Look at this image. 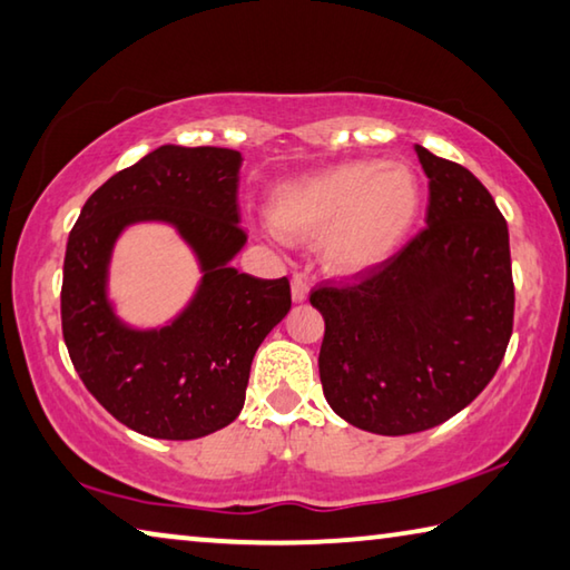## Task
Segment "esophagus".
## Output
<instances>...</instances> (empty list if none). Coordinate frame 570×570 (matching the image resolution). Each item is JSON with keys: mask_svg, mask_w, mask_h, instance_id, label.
Listing matches in <instances>:
<instances>
[{"mask_svg": "<svg viewBox=\"0 0 570 570\" xmlns=\"http://www.w3.org/2000/svg\"><path fill=\"white\" fill-rule=\"evenodd\" d=\"M307 295H311V283H307V277L303 273L293 275V301L305 303Z\"/></svg>", "mask_w": 570, "mask_h": 570, "instance_id": "1", "label": "esophagus"}]
</instances>
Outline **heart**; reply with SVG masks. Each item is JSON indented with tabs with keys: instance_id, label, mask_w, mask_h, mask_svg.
Here are the masks:
<instances>
[{
	"instance_id": "heart-1",
	"label": "heart",
	"mask_w": 570,
	"mask_h": 570,
	"mask_svg": "<svg viewBox=\"0 0 570 570\" xmlns=\"http://www.w3.org/2000/svg\"><path fill=\"white\" fill-rule=\"evenodd\" d=\"M421 207L423 187L411 167L353 159L279 185L267 215L285 239L323 237L325 265L355 275L405 243Z\"/></svg>"
}]
</instances>
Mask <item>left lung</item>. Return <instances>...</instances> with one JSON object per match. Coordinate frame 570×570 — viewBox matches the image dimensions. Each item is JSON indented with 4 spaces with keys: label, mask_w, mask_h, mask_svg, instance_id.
Masks as SVG:
<instances>
[{
    "label": "left lung",
    "mask_w": 570,
    "mask_h": 570,
    "mask_svg": "<svg viewBox=\"0 0 570 570\" xmlns=\"http://www.w3.org/2000/svg\"><path fill=\"white\" fill-rule=\"evenodd\" d=\"M431 183L413 239L351 283L311 293L325 317L321 383L333 411L377 435L445 423L481 395L513 333L508 225L471 169L415 147Z\"/></svg>",
    "instance_id": "1"
}]
</instances>
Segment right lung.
Segmentation results:
<instances>
[{"mask_svg":"<svg viewBox=\"0 0 570 570\" xmlns=\"http://www.w3.org/2000/svg\"><path fill=\"white\" fill-rule=\"evenodd\" d=\"M225 147L165 145L95 189L67 239L62 335L75 371L109 415L132 431L195 441L243 411L249 365L291 311V279L229 267L245 245L237 169ZM139 218L175 224L204 265L188 311L163 332H132L106 303L116 235Z\"/></svg>","mask_w":570,"mask_h":570,"instance_id":"right-lung-1","label":"right lung"}]
</instances>
